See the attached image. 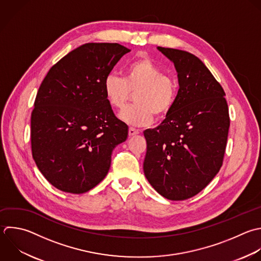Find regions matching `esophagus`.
<instances>
[{"mask_svg": "<svg viewBox=\"0 0 261 261\" xmlns=\"http://www.w3.org/2000/svg\"><path fill=\"white\" fill-rule=\"evenodd\" d=\"M139 134H140V130H139V129H137V128H135V127H129V128H128V135H129V137L136 136V135H139Z\"/></svg>", "mask_w": 261, "mask_h": 261, "instance_id": "34e87169", "label": "esophagus"}]
</instances>
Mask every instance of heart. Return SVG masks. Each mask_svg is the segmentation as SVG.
<instances>
[{
	"label": "heart",
	"instance_id": "obj_1",
	"mask_svg": "<svg viewBox=\"0 0 261 261\" xmlns=\"http://www.w3.org/2000/svg\"><path fill=\"white\" fill-rule=\"evenodd\" d=\"M103 92L109 105L122 109L136 93L137 104L125 108L119 118L132 125L145 126L165 117L173 108L178 93L177 82L149 58L132 61L125 67L124 77L109 73L103 82Z\"/></svg>",
	"mask_w": 261,
	"mask_h": 261
}]
</instances>
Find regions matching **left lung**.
I'll list each match as a JSON object with an SVG mask.
<instances>
[{
	"label": "left lung",
	"mask_w": 261,
	"mask_h": 261,
	"mask_svg": "<svg viewBox=\"0 0 261 261\" xmlns=\"http://www.w3.org/2000/svg\"><path fill=\"white\" fill-rule=\"evenodd\" d=\"M177 72V99L161 124L144 132V173L164 198L186 200L201 192L219 171L229 127L225 93L195 55L157 48Z\"/></svg>",
	"instance_id": "obj_1"
}]
</instances>
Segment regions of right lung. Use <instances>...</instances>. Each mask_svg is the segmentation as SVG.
Returning a JSON list of instances; mask_svg holds the SVG:
<instances>
[{
  "instance_id": "right-lung-1",
  "label": "right lung",
  "mask_w": 261,
  "mask_h": 261,
  "mask_svg": "<svg viewBox=\"0 0 261 261\" xmlns=\"http://www.w3.org/2000/svg\"><path fill=\"white\" fill-rule=\"evenodd\" d=\"M130 52L116 43L85 44L51 67L32 112L33 158L58 190L83 194L107 175L128 127L113 113L103 82Z\"/></svg>"
}]
</instances>
